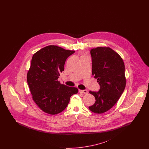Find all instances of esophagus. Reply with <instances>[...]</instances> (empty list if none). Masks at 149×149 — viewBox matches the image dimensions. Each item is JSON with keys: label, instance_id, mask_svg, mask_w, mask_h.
<instances>
[{"label": "esophagus", "instance_id": "34e87169", "mask_svg": "<svg viewBox=\"0 0 149 149\" xmlns=\"http://www.w3.org/2000/svg\"><path fill=\"white\" fill-rule=\"evenodd\" d=\"M79 92L83 94H87L88 93V91L87 90H79Z\"/></svg>", "mask_w": 149, "mask_h": 149}]
</instances>
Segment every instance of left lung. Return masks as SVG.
<instances>
[{"label":"left lung","instance_id":"1","mask_svg":"<svg viewBox=\"0 0 149 149\" xmlns=\"http://www.w3.org/2000/svg\"><path fill=\"white\" fill-rule=\"evenodd\" d=\"M92 75L100 85L98 92L89 91L95 102L89 109L103 113L114 106L123 92L126 84L125 64L120 55L109 47H97L91 50Z\"/></svg>","mask_w":149,"mask_h":149}]
</instances>
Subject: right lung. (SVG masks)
<instances>
[{"instance_id":"1","label":"right lung","mask_w":149,"mask_h":149,"mask_svg":"<svg viewBox=\"0 0 149 149\" xmlns=\"http://www.w3.org/2000/svg\"><path fill=\"white\" fill-rule=\"evenodd\" d=\"M75 52L56 45L46 46L35 53L27 80L32 99L46 113L63 111L78 88L62 84L57 79L64 70L66 60Z\"/></svg>"}]
</instances>
